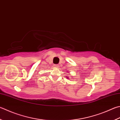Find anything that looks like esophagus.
I'll use <instances>...</instances> for the list:
<instances>
[{
	"instance_id": "esophagus-1",
	"label": "esophagus",
	"mask_w": 120,
	"mask_h": 120,
	"mask_svg": "<svg viewBox=\"0 0 120 120\" xmlns=\"http://www.w3.org/2000/svg\"><path fill=\"white\" fill-rule=\"evenodd\" d=\"M54 67H55V68H58L59 67V64H54Z\"/></svg>"
}]
</instances>
